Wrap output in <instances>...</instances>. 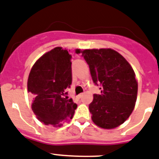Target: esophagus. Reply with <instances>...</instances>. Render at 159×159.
I'll list each match as a JSON object with an SVG mask.
<instances>
[{
	"label": "esophagus",
	"instance_id": "obj_1",
	"mask_svg": "<svg viewBox=\"0 0 159 159\" xmlns=\"http://www.w3.org/2000/svg\"><path fill=\"white\" fill-rule=\"evenodd\" d=\"M83 96H84V93H80V95H79V96H78V97H79V98H80H80H82Z\"/></svg>",
	"mask_w": 159,
	"mask_h": 159
}]
</instances>
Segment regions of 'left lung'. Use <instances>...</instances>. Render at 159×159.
Segmentation results:
<instances>
[{
    "mask_svg": "<svg viewBox=\"0 0 159 159\" xmlns=\"http://www.w3.org/2000/svg\"><path fill=\"white\" fill-rule=\"evenodd\" d=\"M82 55L89 64L93 82L100 84L101 94L93 95L89 111L94 124L112 129L132 113L138 96V81L129 62L110 48L86 49Z\"/></svg>",
    "mask_w": 159,
    "mask_h": 159,
    "instance_id": "8db88e82",
    "label": "left lung"
}]
</instances>
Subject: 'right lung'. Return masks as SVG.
<instances>
[{"instance_id": "1", "label": "right lung", "mask_w": 159, "mask_h": 159, "mask_svg": "<svg viewBox=\"0 0 159 159\" xmlns=\"http://www.w3.org/2000/svg\"><path fill=\"white\" fill-rule=\"evenodd\" d=\"M82 52L76 49L75 53ZM71 56L67 50L57 47L45 53L33 65L27 81L32 110L47 125L59 127L72 119L76 104L65 93L71 84Z\"/></svg>"}]
</instances>
